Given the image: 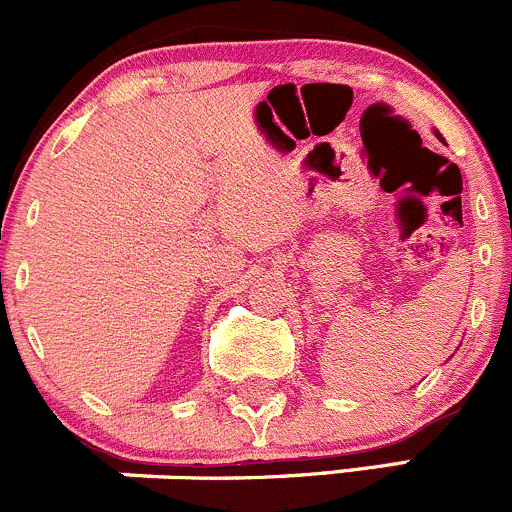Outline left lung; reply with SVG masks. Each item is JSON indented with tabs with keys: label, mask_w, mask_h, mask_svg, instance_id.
<instances>
[{
	"label": "left lung",
	"mask_w": 512,
	"mask_h": 512,
	"mask_svg": "<svg viewBox=\"0 0 512 512\" xmlns=\"http://www.w3.org/2000/svg\"><path fill=\"white\" fill-rule=\"evenodd\" d=\"M435 136H438V139H443V136H440V131H435Z\"/></svg>",
	"instance_id": "obj_1"
}]
</instances>
